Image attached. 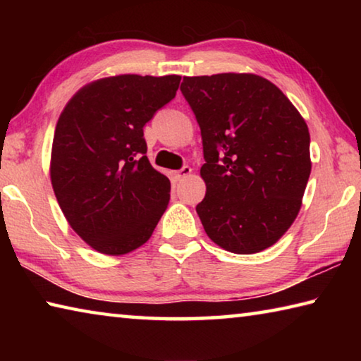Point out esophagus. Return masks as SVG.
I'll list each match as a JSON object with an SVG mask.
<instances>
[{"label": "esophagus", "instance_id": "obj_1", "mask_svg": "<svg viewBox=\"0 0 361 361\" xmlns=\"http://www.w3.org/2000/svg\"><path fill=\"white\" fill-rule=\"evenodd\" d=\"M191 172H192V169L189 167V166H185L183 169H180V170H176V172L173 173V176L176 180H183V178H186L188 175H191Z\"/></svg>", "mask_w": 361, "mask_h": 361}]
</instances>
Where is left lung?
I'll return each mask as SVG.
<instances>
[{"label": "left lung", "instance_id": "obj_1", "mask_svg": "<svg viewBox=\"0 0 361 361\" xmlns=\"http://www.w3.org/2000/svg\"><path fill=\"white\" fill-rule=\"evenodd\" d=\"M180 89L202 135L207 192L195 212L207 235L231 253L262 252L301 209L312 169L307 124L258 75L186 76Z\"/></svg>", "mask_w": 361, "mask_h": 361}]
</instances>
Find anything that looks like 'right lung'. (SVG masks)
<instances>
[{
    "label": "right lung",
    "instance_id": "right-lung-1",
    "mask_svg": "<svg viewBox=\"0 0 361 361\" xmlns=\"http://www.w3.org/2000/svg\"><path fill=\"white\" fill-rule=\"evenodd\" d=\"M181 76L119 75L73 95L52 142L51 181L66 221L103 255L142 247L166 212L170 180L146 157L143 127Z\"/></svg>",
    "mask_w": 361,
    "mask_h": 361
}]
</instances>
